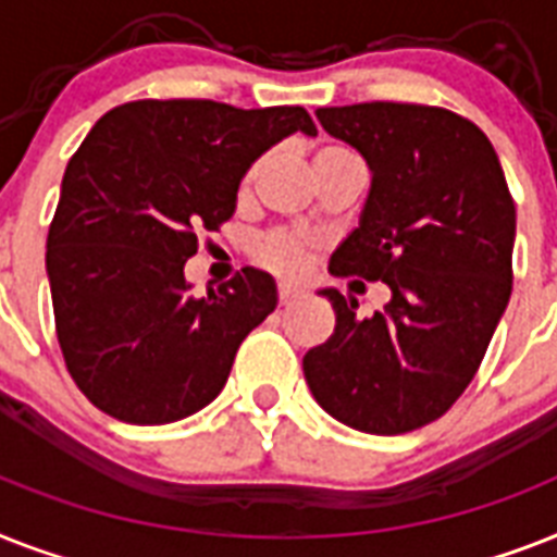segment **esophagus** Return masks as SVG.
Listing matches in <instances>:
<instances>
[{
	"mask_svg": "<svg viewBox=\"0 0 557 557\" xmlns=\"http://www.w3.org/2000/svg\"><path fill=\"white\" fill-rule=\"evenodd\" d=\"M300 297H302V288L292 286V283H280V288H277L280 306H288V302L300 300Z\"/></svg>",
	"mask_w": 557,
	"mask_h": 557,
	"instance_id": "1",
	"label": "esophagus"
}]
</instances>
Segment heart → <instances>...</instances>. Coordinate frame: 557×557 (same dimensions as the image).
I'll return each instance as SVG.
<instances>
[{
  "mask_svg": "<svg viewBox=\"0 0 557 557\" xmlns=\"http://www.w3.org/2000/svg\"><path fill=\"white\" fill-rule=\"evenodd\" d=\"M337 151V148H323L320 153ZM257 174V165L246 174V185L251 183V176ZM257 263H263L265 269L277 271V274H300L309 260V243L300 234L292 232H271L265 237L257 239L255 246Z\"/></svg>",
  "mask_w": 557,
  "mask_h": 557,
  "instance_id": "1",
  "label": "heart"
}]
</instances>
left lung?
I'll use <instances>...</instances> for the list:
<instances>
[{"instance_id": "8db88e82", "label": "left lung", "mask_w": 557, "mask_h": 557, "mask_svg": "<svg viewBox=\"0 0 557 557\" xmlns=\"http://www.w3.org/2000/svg\"><path fill=\"white\" fill-rule=\"evenodd\" d=\"M318 120L372 171L329 271L381 280L392 300L360 318L355 297L323 288L337 323L302 374L341 423L404 435L446 414L486 355L512 294V194L490 137L446 108L360 102Z\"/></svg>"}]
</instances>
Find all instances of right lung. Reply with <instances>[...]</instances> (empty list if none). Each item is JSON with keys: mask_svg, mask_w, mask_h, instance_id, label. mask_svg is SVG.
Masks as SVG:
<instances>
[{"mask_svg": "<svg viewBox=\"0 0 557 557\" xmlns=\"http://www.w3.org/2000/svg\"><path fill=\"white\" fill-rule=\"evenodd\" d=\"M294 131L300 106L137 99L108 111L67 162L48 232L59 349L90 404L134 426H162L223 392L239 343L277 306L260 269L191 294L197 234L237 208L239 180Z\"/></svg>", "mask_w": 557, "mask_h": 557, "instance_id": "right-lung-1", "label": "right lung"}]
</instances>
